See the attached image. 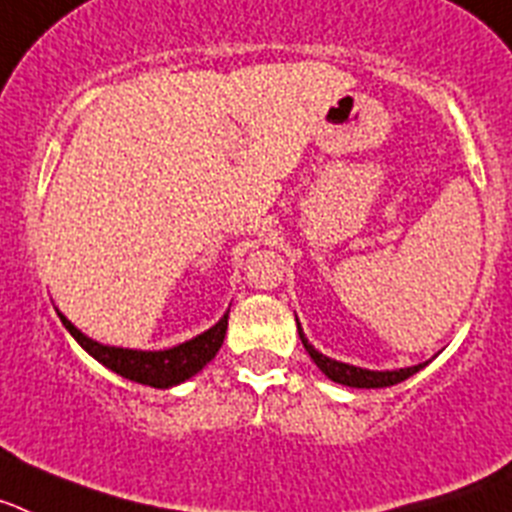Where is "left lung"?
I'll return each mask as SVG.
<instances>
[{"label": "left lung", "mask_w": 512, "mask_h": 512, "mask_svg": "<svg viewBox=\"0 0 512 512\" xmlns=\"http://www.w3.org/2000/svg\"><path fill=\"white\" fill-rule=\"evenodd\" d=\"M299 337L304 342L306 353L311 355V361L317 363L319 371L327 376V379L337 381L342 386H355V389H384V386H394L399 381L410 379L412 373H417L420 368H425L428 363H420V366H412V368H399V371H366V368H355L348 366V363H340V361H332L327 355H322L319 350H314V345H309V340L304 337L299 327Z\"/></svg>", "instance_id": "1"}]
</instances>
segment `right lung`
I'll list each match as a JSON object with an SVG mask.
<instances>
[{"label":"right lung","instance_id":"right-lung-1","mask_svg":"<svg viewBox=\"0 0 512 512\" xmlns=\"http://www.w3.org/2000/svg\"><path fill=\"white\" fill-rule=\"evenodd\" d=\"M59 317L61 322H64L66 330L71 332V337H74L95 361H100L102 366H108L110 371H115L118 376H123V379L136 381V384L154 386V389L175 386L201 371L213 355L219 353L221 342H224L226 335V324H229V314H224V317L219 319V324H213L211 330L203 332V335L182 342L177 348L154 350V353H151V350H126L100 345V342L84 337L64 314H59Z\"/></svg>","mask_w":512,"mask_h":512}]
</instances>
